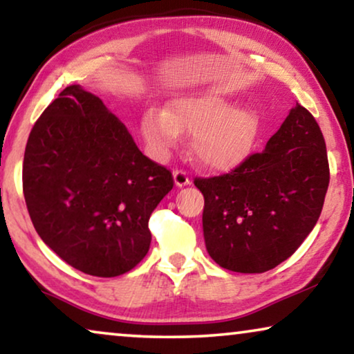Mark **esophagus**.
I'll return each mask as SVG.
<instances>
[{
	"instance_id": "34e87169",
	"label": "esophagus",
	"mask_w": 354,
	"mask_h": 354,
	"mask_svg": "<svg viewBox=\"0 0 354 354\" xmlns=\"http://www.w3.org/2000/svg\"><path fill=\"white\" fill-rule=\"evenodd\" d=\"M174 182H176L177 187H185V185H190L192 180L185 171H182V169H176V171H174Z\"/></svg>"
}]
</instances>
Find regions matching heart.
Masks as SVG:
<instances>
[{"mask_svg":"<svg viewBox=\"0 0 354 354\" xmlns=\"http://www.w3.org/2000/svg\"><path fill=\"white\" fill-rule=\"evenodd\" d=\"M258 111L250 106L234 108L216 93L177 96L169 111L149 108L142 119V132L156 153H164L192 132V151L205 167L229 171L243 162L259 135Z\"/></svg>","mask_w":354,"mask_h":354,"instance_id":"1","label":"heart"}]
</instances>
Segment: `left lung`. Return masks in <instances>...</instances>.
<instances>
[{
    "label": "left lung",
    "instance_id": "obj_1",
    "mask_svg": "<svg viewBox=\"0 0 354 354\" xmlns=\"http://www.w3.org/2000/svg\"><path fill=\"white\" fill-rule=\"evenodd\" d=\"M330 172L324 135L301 104L266 148L229 174L195 178L206 250L221 268L261 274L288 259L321 216Z\"/></svg>",
    "mask_w": 354,
    "mask_h": 354
}]
</instances>
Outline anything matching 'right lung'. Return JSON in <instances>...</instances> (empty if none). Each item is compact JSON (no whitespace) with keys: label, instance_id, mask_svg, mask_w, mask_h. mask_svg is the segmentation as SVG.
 I'll list each match as a JSON object with an SVG mask.
<instances>
[{"label":"right lung","instance_id":"right-lung-1","mask_svg":"<svg viewBox=\"0 0 354 354\" xmlns=\"http://www.w3.org/2000/svg\"><path fill=\"white\" fill-rule=\"evenodd\" d=\"M22 187L37 234L62 261L115 277L147 256L149 216L174 178L98 96L71 85L28 135Z\"/></svg>","mask_w":354,"mask_h":354}]
</instances>
